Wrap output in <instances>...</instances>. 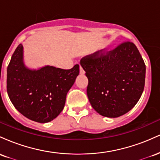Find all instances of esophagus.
<instances>
[{
  "label": "esophagus",
  "mask_w": 160,
  "mask_h": 160,
  "mask_svg": "<svg viewBox=\"0 0 160 160\" xmlns=\"http://www.w3.org/2000/svg\"><path fill=\"white\" fill-rule=\"evenodd\" d=\"M80 74H85V71H84V70L82 68V66H80Z\"/></svg>",
  "instance_id": "esophagus-1"
}]
</instances>
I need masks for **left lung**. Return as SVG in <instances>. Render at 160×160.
<instances>
[{
	"instance_id": "obj_1",
	"label": "left lung",
	"mask_w": 160,
	"mask_h": 160,
	"mask_svg": "<svg viewBox=\"0 0 160 160\" xmlns=\"http://www.w3.org/2000/svg\"><path fill=\"white\" fill-rule=\"evenodd\" d=\"M102 51L83 57L80 65L89 80L86 92L92 107L100 115L115 118L129 111L140 99L146 67L132 42Z\"/></svg>"
}]
</instances>
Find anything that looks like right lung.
<instances>
[{
  "label": "right lung",
  "mask_w": 160,
  "mask_h": 160,
  "mask_svg": "<svg viewBox=\"0 0 160 160\" xmlns=\"http://www.w3.org/2000/svg\"><path fill=\"white\" fill-rule=\"evenodd\" d=\"M79 73V65L69 70L49 65L28 68L23 62V46L19 44L7 67V93L23 116L38 122H48L62 111L68 92Z\"/></svg>",
  "instance_id": "1"
}]
</instances>
